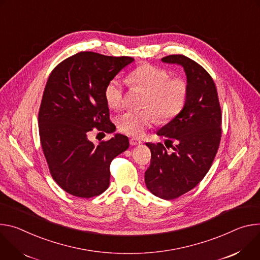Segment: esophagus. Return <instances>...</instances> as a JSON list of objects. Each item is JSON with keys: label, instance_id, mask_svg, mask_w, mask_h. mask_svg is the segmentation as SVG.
I'll return each instance as SVG.
<instances>
[{"label": "esophagus", "instance_id": "obj_1", "mask_svg": "<svg viewBox=\"0 0 260 260\" xmlns=\"http://www.w3.org/2000/svg\"><path fill=\"white\" fill-rule=\"evenodd\" d=\"M130 145L131 146H139V145H141V140H139L137 138H131L130 139Z\"/></svg>", "mask_w": 260, "mask_h": 260}]
</instances>
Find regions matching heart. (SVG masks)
<instances>
[{
    "label": "heart",
    "mask_w": 260,
    "mask_h": 260,
    "mask_svg": "<svg viewBox=\"0 0 260 260\" xmlns=\"http://www.w3.org/2000/svg\"><path fill=\"white\" fill-rule=\"evenodd\" d=\"M131 89L146 92L140 111H126L117 118L120 132L129 136H141L150 127L157 123L158 117L162 122L177 118L183 111L189 95L187 81L182 77H171L170 73L151 64L135 68L126 77ZM106 104L111 109H121L125 103L122 82L111 79L104 89Z\"/></svg>",
    "instance_id": "b5f03b06"
}]
</instances>
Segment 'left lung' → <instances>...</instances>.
<instances>
[{"label":"left lung","mask_w":260,"mask_h":260,"mask_svg":"<svg viewBox=\"0 0 260 260\" xmlns=\"http://www.w3.org/2000/svg\"><path fill=\"white\" fill-rule=\"evenodd\" d=\"M164 63L181 65L187 75L189 95L183 111L157 134L176 142L172 153L162 143H147L151 164L145 174L148 189L156 196L176 199L196 187L208 174L219 149L222 113L214 79L184 54L164 56Z\"/></svg>","instance_id":"obj_1"}]
</instances>
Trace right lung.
<instances>
[{
    "label": "right lung",
    "instance_id": "right-lung-1",
    "mask_svg": "<svg viewBox=\"0 0 260 260\" xmlns=\"http://www.w3.org/2000/svg\"><path fill=\"white\" fill-rule=\"evenodd\" d=\"M133 61L131 56L80 51L49 74L38 114L41 148L52 179L73 196L103 193L109 186L111 161L129 148L128 137L122 134L98 146L88 135L94 128L106 133L115 130L104 89Z\"/></svg>",
    "mask_w": 260,
    "mask_h": 260
}]
</instances>
